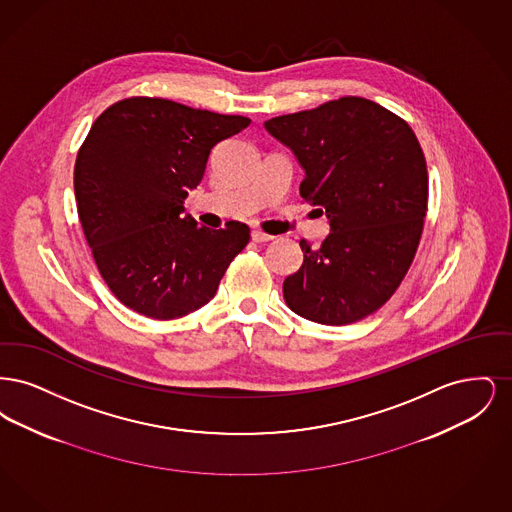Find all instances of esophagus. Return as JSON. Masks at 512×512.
I'll list each match as a JSON object with an SVG mask.
<instances>
[{
    "label": "esophagus",
    "instance_id": "esophagus-1",
    "mask_svg": "<svg viewBox=\"0 0 512 512\" xmlns=\"http://www.w3.org/2000/svg\"><path fill=\"white\" fill-rule=\"evenodd\" d=\"M251 240H253V242H257V244H265V242H270V240H274V236H270V234H265L263 230H253V232H251Z\"/></svg>",
    "mask_w": 512,
    "mask_h": 512
}]
</instances>
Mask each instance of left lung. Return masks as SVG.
Listing matches in <instances>:
<instances>
[{"label":"left lung","mask_w":512,"mask_h":512,"mask_svg":"<svg viewBox=\"0 0 512 512\" xmlns=\"http://www.w3.org/2000/svg\"><path fill=\"white\" fill-rule=\"evenodd\" d=\"M268 134L290 147L305 178L299 194L324 207L330 234L284 280L293 313L343 326L378 311L413 263L428 209V171L413 128L365 98L274 117Z\"/></svg>","instance_id":"1"}]
</instances>
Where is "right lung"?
Masks as SVG:
<instances>
[{
	"label": "right lung",
	"mask_w": 512,
	"mask_h": 512,
	"mask_svg": "<svg viewBox=\"0 0 512 512\" xmlns=\"http://www.w3.org/2000/svg\"><path fill=\"white\" fill-rule=\"evenodd\" d=\"M163 98L107 107L78 149V219L99 274L128 309L172 320L194 313L249 242L244 222L199 226L184 213L211 149L249 126Z\"/></svg>",
	"instance_id": "right-lung-1"
}]
</instances>
